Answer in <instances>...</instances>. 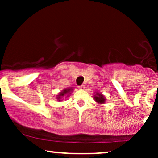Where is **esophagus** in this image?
Segmentation results:
<instances>
[{"mask_svg": "<svg viewBox=\"0 0 158 158\" xmlns=\"http://www.w3.org/2000/svg\"><path fill=\"white\" fill-rule=\"evenodd\" d=\"M78 88H79V90H85V85H80V86H78Z\"/></svg>", "mask_w": 158, "mask_h": 158, "instance_id": "34e87169", "label": "esophagus"}]
</instances>
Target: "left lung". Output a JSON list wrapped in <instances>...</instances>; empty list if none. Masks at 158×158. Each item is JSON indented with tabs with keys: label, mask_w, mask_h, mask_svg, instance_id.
<instances>
[{
	"label": "left lung",
	"mask_w": 158,
	"mask_h": 158,
	"mask_svg": "<svg viewBox=\"0 0 158 158\" xmlns=\"http://www.w3.org/2000/svg\"><path fill=\"white\" fill-rule=\"evenodd\" d=\"M94 99H95V100L97 101L98 103H104L105 101H106V99H105V97L104 96L102 95L101 94H99V93H97L96 94V95L94 96Z\"/></svg>",
	"instance_id": "1"
}]
</instances>
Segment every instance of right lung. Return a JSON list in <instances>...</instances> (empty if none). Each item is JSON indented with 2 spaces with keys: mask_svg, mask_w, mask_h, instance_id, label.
I'll use <instances>...</instances> for the list:
<instances>
[{
  "mask_svg": "<svg viewBox=\"0 0 158 158\" xmlns=\"http://www.w3.org/2000/svg\"><path fill=\"white\" fill-rule=\"evenodd\" d=\"M71 90H72L71 88H67V89H64L62 92H61V94H59V95L58 96L57 99H59V101H60V99L61 98V97H64L65 94H67L68 93H69V92H70V91H71Z\"/></svg>",
  "mask_w": 158,
  "mask_h": 158,
  "instance_id": "right-lung-1",
  "label": "right lung"
}]
</instances>
